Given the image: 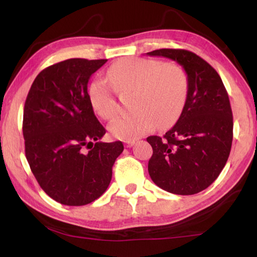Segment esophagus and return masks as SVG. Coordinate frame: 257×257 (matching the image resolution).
<instances>
[{"label":"esophagus","instance_id":"esophagus-1","mask_svg":"<svg viewBox=\"0 0 257 257\" xmlns=\"http://www.w3.org/2000/svg\"><path fill=\"white\" fill-rule=\"evenodd\" d=\"M134 144H135V141H127V142H124V146L127 147V149H129V147L134 146Z\"/></svg>","mask_w":257,"mask_h":257}]
</instances>
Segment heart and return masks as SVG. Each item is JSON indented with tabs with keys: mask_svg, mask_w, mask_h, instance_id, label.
Wrapping results in <instances>:
<instances>
[{
	"mask_svg": "<svg viewBox=\"0 0 257 257\" xmlns=\"http://www.w3.org/2000/svg\"><path fill=\"white\" fill-rule=\"evenodd\" d=\"M107 79L116 90L134 93L133 113L116 116L108 124L113 137L133 141L151 132L158 123L167 127L179 118L188 95V78L175 63L124 58L107 70ZM88 98L93 110L103 119H112L118 102L111 86L96 79L89 85Z\"/></svg>",
	"mask_w": 257,
	"mask_h": 257,
	"instance_id": "b5f03b06",
	"label": "heart"
}]
</instances>
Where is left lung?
<instances>
[{
  "label": "left lung",
  "instance_id": "obj_1",
  "mask_svg": "<svg viewBox=\"0 0 257 257\" xmlns=\"http://www.w3.org/2000/svg\"><path fill=\"white\" fill-rule=\"evenodd\" d=\"M146 54L176 61L188 78V95L177 123L163 137H147L153 149L149 173L169 193L197 194L219 177L231 150L228 93L219 73L193 52L161 49Z\"/></svg>",
  "mask_w": 257,
  "mask_h": 257
}]
</instances>
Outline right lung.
Instances as JSON below:
<instances>
[{
    "mask_svg": "<svg viewBox=\"0 0 257 257\" xmlns=\"http://www.w3.org/2000/svg\"><path fill=\"white\" fill-rule=\"evenodd\" d=\"M106 61L69 59L47 67L26 98V158L42 189L63 205H86L101 196L123 151L121 142H98L106 130L87 92L89 78Z\"/></svg>",
    "mask_w": 257,
    "mask_h": 257,
    "instance_id": "add662e5",
    "label": "right lung"
}]
</instances>
